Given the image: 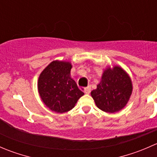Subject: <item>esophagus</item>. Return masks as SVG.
Segmentation results:
<instances>
[{"instance_id": "34e87169", "label": "esophagus", "mask_w": 157, "mask_h": 157, "mask_svg": "<svg viewBox=\"0 0 157 157\" xmlns=\"http://www.w3.org/2000/svg\"><path fill=\"white\" fill-rule=\"evenodd\" d=\"M90 91H91V87H90V86L84 89V93H86V94H90Z\"/></svg>"}]
</instances>
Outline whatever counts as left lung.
<instances>
[{
    "mask_svg": "<svg viewBox=\"0 0 157 157\" xmlns=\"http://www.w3.org/2000/svg\"><path fill=\"white\" fill-rule=\"evenodd\" d=\"M132 91L129 74L120 66L114 65L103 70L100 82L91 92V96L99 109L115 113L125 107Z\"/></svg>",
    "mask_w": 157,
    "mask_h": 157,
    "instance_id": "8db88e82",
    "label": "left lung"
}]
</instances>
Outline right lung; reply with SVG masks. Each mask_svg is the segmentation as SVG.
Listing matches in <instances>:
<instances>
[{"mask_svg": "<svg viewBox=\"0 0 157 157\" xmlns=\"http://www.w3.org/2000/svg\"><path fill=\"white\" fill-rule=\"evenodd\" d=\"M71 68L70 61L55 60L39 74L37 83L39 96L52 112H68L84 95L71 78Z\"/></svg>", "mask_w": 157, "mask_h": 157, "instance_id": "add662e5", "label": "right lung"}]
</instances>
